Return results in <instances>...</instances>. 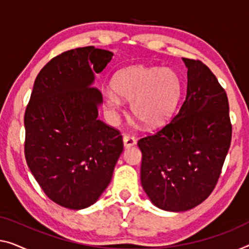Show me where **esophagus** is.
I'll list each match as a JSON object with an SVG mask.
<instances>
[{
    "label": "esophagus",
    "mask_w": 249,
    "mask_h": 249,
    "mask_svg": "<svg viewBox=\"0 0 249 249\" xmlns=\"http://www.w3.org/2000/svg\"><path fill=\"white\" fill-rule=\"evenodd\" d=\"M123 143H124V147L128 148V147L134 145V144L136 143V141H135L134 137L131 136V135H124L123 136Z\"/></svg>",
    "instance_id": "34e87169"
}]
</instances>
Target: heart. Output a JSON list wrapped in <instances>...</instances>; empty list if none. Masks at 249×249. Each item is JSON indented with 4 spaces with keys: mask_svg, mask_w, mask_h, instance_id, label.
Masks as SVG:
<instances>
[{
    "mask_svg": "<svg viewBox=\"0 0 249 249\" xmlns=\"http://www.w3.org/2000/svg\"><path fill=\"white\" fill-rule=\"evenodd\" d=\"M112 89L104 94L110 108H120L118 98L131 103L136 120L145 127L154 128L164 124L176 110L182 92V80L171 68L133 66L115 73Z\"/></svg>",
    "mask_w": 249,
    "mask_h": 249,
    "instance_id": "1",
    "label": "heart"
}]
</instances>
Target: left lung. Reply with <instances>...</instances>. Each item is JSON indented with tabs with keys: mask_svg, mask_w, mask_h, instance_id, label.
<instances>
[{
	"mask_svg": "<svg viewBox=\"0 0 249 249\" xmlns=\"http://www.w3.org/2000/svg\"><path fill=\"white\" fill-rule=\"evenodd\" d=\"M182 60L188 85L179 112L137 142L142 187L153 205L168 211L192 209L210 196L231 142L225 89L203 62Z\"/></svg>",
	"mask_w": 249,
	"mask_h": 249,
	"instance_id": "1",
	"label": "left lung"
}]
</instances>
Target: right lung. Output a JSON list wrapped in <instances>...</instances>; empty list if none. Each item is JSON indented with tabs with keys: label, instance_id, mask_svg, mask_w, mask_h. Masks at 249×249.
I'll return each mask as SVG.
<instances>
[{
	"label": "right lung",
	"instance_id": "add662e5",
	"mask_svg": "<svg viewBox=\"0 0 249 249\" xmlns=\"http://www.w3.org/2000/svg\"><path fill=\"white\" fill-rule=\"evenodd\" d=\"M113 53L89 46L51 59L36 78L24 114V155L44 194L68 209L97 201L123 152L120 132L98 120L91 86Z\"/></svg>",
	"mask_w": 249,
	"mask_h": 249
}]
</instances>
